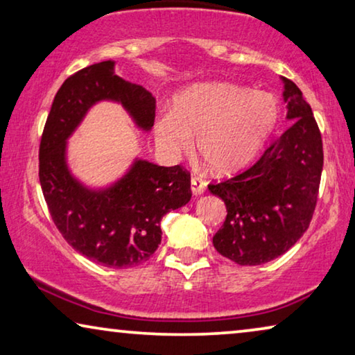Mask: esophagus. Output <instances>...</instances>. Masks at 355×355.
Instances as JSON below:
<instances>
[{
    "label": "esophagus",
    "instance_id": "obj_1",
    "mask_svg": "<svg viewBox=\"0 0 355 355\" xmlns=\"http://www.w3.org/2000/svg\"><path fill=\"white\" fill-rule=\"evenodd\" d=\"M190 189H192V193L193 195H201V193L205 192L206 184H205L203 179L192 176V179H190Z\"/></svg>",
    "mask_w": 355,
    "mask_h": 355
}]
</instances>
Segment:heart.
Here are the masks:
<instances>
[{"label":"heart","instance_id":"1","mask_svg":"<svg viewBox=\"0 0 355 355\" xmlns=\"http://www.w3.org/2000/svg\"><path fill=\"white\" fill-rule=\"evenodd\" d=\"M279 121L271 94L223 80L190 85L173 100V112L155 122L159 149L178 159L192 147L212 173L228 174L259 154Z\"/></svg>","mask_w":355,"mask_h":355}]
</instances>
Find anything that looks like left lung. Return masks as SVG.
I'll use <instances>...</instances> for the list:
<instances>
[{
  "label": "left lung",
  "instance_id": "8db88e82",
  "mask_svg": "<svg viewBox=\"0 0 355 355\" xmlns=\"http://www.w3.org/2000/svg\"><path fill=\"white\" fill-rule=\"evenodd\" d=\"M282 83L291 127L249 170L208 185L227 206L212 244L238 265H261L287 252L308 230L318 201L322 138L302 90L286 78Z\"/></svg>",
  "mask_w": 355,
  "mask_h": 355
}]
</instances>
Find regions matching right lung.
<instances>
[{"label":"right lung","mask_w":355,"mask_h":355,"mask_svg":"<svg viewBox=\"0 0 355 355\" xmlns=\"http://www.w3.org/2000/svg\"><path fill=\"white\" fill-rule=\"evenodd\" d=\"M116 62L90 64L69 76L53 98L40 146V182L52 220L79 254L107 268H132L149 260L162 241V217L190 201V174L135 159L107 187L92 189L73 176L69 136L100 101L122 105L136 127L150 132L155 98L114 71Z\"/></svg>","instance_id":"1"}]
</instances>
